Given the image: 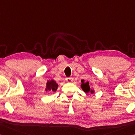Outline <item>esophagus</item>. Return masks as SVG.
Here are the masks:
<instances>
[{
    "instance_id": "1",
    "label": "esophagus",
    "mask_w": 135,
    "mask_h": 135,
    "mask_svg": "<svg viewBox=\"0 0 135 135\" xmlns=\"http://www.w3.org/2000/svg\"><path fill=\"white\" fill-rule=\"evenodd\" d=\"M65 80L68 83H71L73 82V79L72 78H66Z\"/></svg>"
}]
</instances>
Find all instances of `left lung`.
Listing matches in <instances>:
<instances>
[{
    "mask_svg": "<svg viewBox=\"0 0 135 135\" xmlns=\"http://www.w3.org/2000/svg\"><path fill=\"white\" fill-rule=\"evenodd\" d=\"M81 82H82V85H81V87H82V89L83 91L86 93H88L90 92L91 93L93 94L94 93V91L93 90H91L90 89V87H89V82H85L84 80H81Z\"/></svg>",
    "mask_w": 135,
    "mask_h": 135,
    "instance_id": "left-lung-1",
    "label": "left lung"
}]
</instances>
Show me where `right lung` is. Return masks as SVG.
Returning <instances> with one entry per match:
<instances>
[{
	"label": "right lung",
	"instance_id": "obj_1",
	"mask_svg": "<svg viewBox=\"0 0 135 135\" xmlns=\"http://www.w3.org/2000/svg\"><path fill=\"white\" fill-rule=\"evenodd\" d=\"M57 86H58V85H57L56 82H55L54 80H49L47 83V89H46V90L56 91L57 88Z\"/></svg>",
	"mask_w": 135,
	"mask_h": 135
}]
</instances>
